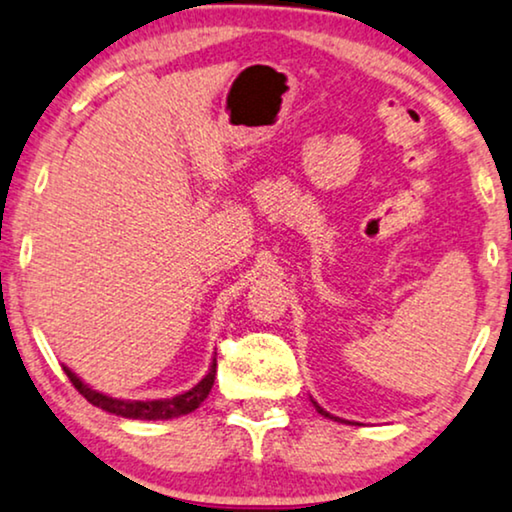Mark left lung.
Returning <instances> with one entry per match:
<instances>
[{"mask_svg":"<svg viewBox=\"0 0 512 512\" xmlns=\"http://www.w3.org/2000/svg\"><path fill=\"white\" fill-rule=\"evenodd\" d=\"M315 409H317V411H320V414H322V416H327V418H334V421H338V418H336V416H331V414H329V411H324V409H322V407H320V404H317V402H315Z\"/></svg>","mask_w":512,"mask_h":512,"instance_id":"1","label":"left lung"}]
</instances>
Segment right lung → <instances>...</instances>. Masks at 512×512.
<instances>
[{
  "label": "right lung",
  "mask_w": 512,
  "mask_h": 512,
  "mask_svg": "<svg viewBox=\"0 0 512 512\" xmlns=\"http://www.w3.org/2000/svg\"><path fill=\"white\" fill-rule=\"evenodd\" d=\"M65 374H68L70 383L79 390V395L86 397V402H91L94 407L110 411L115 416H124V418H138V421H164V418H176L183 414H190L195 411L199 404L207 400V395L211 393V386H214L216 378V360L211 364L209 374L197 383L195 388H190L188 393L171 397V400H117V397L103 395L98 390L89 388L82 378L72 374L68 367H63Z\"/></svg>",
  "instance_id": "obj_1"
}]
</instances>
